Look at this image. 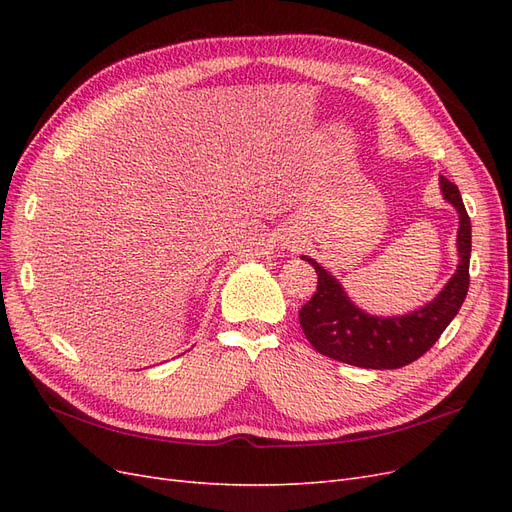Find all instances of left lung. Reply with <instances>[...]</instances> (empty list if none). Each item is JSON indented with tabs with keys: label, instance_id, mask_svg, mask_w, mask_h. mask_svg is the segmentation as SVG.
<instances>
[{
	"label": "left lung",
	"instance_id": "obj_1",
	"mask_svg": "<svg viewBox=\"0 0 512 512\" xmlns=\"http://www.w3.org/2000/svg\"><path fill=\"white\" fill-rule=\"evenodd\" d=\"M440 190L446 203H451L459 213V265L436 299L410 314L371 316L363 312L352 303L335 275L314 258L301 256V260L316 269L318 288L314 297L301 307L299 322L309 344L320 354L365 369H397L416 361L438 342L468 294L472 252V226L459 188L446 177H440Z\"/></svg>",
	"mask_w": 512,
	"mask_h": 512
}]
</instances>
